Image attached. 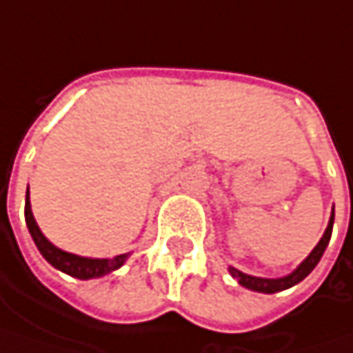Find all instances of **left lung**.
Returning a JSON list of instances; mask_svg holds the SVG:
<instances>
[{
    "instance_id": "left-lung-1",
    "label": "left lung",
    "mask_w": 353,
    "mask_h": 353,
    "mask_svg": "<svg viewBox=\"0 0 353 353\" xmlns=\"http://www.w3.org/2000/svg\"><path fill=\"white\" fill-rule=\"evenodd\" d=\"M332 230H334V212H332V218H330V224L325 228V234L321 236V241L317 242V246L311 250V254L305 259L303 263L291 272L287 276H281V279H261V276H250V274H244V272L236 271L234 267H230V274L234 279H239L242 287L250 289V291H259V293H276V291H285L293 285H297L299 281H303L305 276L309 272L313 271L319 263V259L323 256L327 244H330V239H332Z\"/></svg>"
}]
</instances>
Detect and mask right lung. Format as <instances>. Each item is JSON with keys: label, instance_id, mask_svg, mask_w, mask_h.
<instances>
[{"label": "right lung", "instance_id": "right-lung-1", "mask_svg": "<svg viewBox=\"0 0 353 353\" xmlns=\"http://www.w3.org/2000/svg\"><path fill=\"white\" fill-rule=\"evenodd\" d=\"M28 194H26V224H28V230H30L32 239L36 242L38 250L42 252V256L48 261L52 267H56L58 271L66 272L70 276H77V279H97V276H103V274L117 271L127 261L129 254H119V256H112V259H86V256L70 254V252H64V250L56 248L42 234V230L38 228L32 208H30V196Z\"/></svg>", "mask_w": 353, "mask_h": 353}]
</instances>
